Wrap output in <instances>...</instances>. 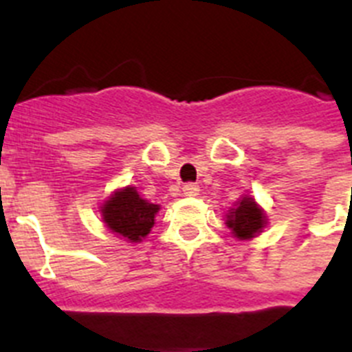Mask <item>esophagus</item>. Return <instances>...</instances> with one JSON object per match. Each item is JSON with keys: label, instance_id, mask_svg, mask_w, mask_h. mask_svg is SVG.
I'll use <instances>...</instances> for the list:
<instances>
[{"label": "esophagus", "instance_id": "1", "mask_svg": "<svg viewBox=\"0 0 352 352\" xmlns=\"http://www.w3.org/2000/svg\"><path fill=\"white\" fill-rule=\"evenodd\" d=\"M183 194L188 195V197H195V195H199V185H195V183H186L183 186Z\"/></svg>", "mask_w": 352, "mask_h": 352}]
</instances>
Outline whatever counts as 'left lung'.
Wrapping results in <instances>:
<instances>
[{"mask_svg": "<svg viewBox=\"0 0 352 352\" xmlns=\"http://www.w3.org/2000/svg\"><path fill=\"white\" fill-rule=\"evenodd\" d=\"M226 223L232 231L234 238L250 239L263 232L264 226L268 223V219L259 208V204L252 197L245 195L226 214Z\"/></svg>", "mask_w": 352, "mask_h": 352, "instance_id": "left-lung-1", "label": "left lung"}]
</instances>
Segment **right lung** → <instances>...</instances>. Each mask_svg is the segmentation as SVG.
<instances>
[{
    "mask_svg": "<svg viewBox=\"0 0 352 352\" xmlns=\"http://www.w3.org/2000/svg\"><path fill=\"white\" fill-rule=\"evenodd\" d=\"M158 210L160 206L142 199L135 186H125L114 192L102 204L100 211L105 226L114 234L125 238L129 243H139L151 231Z\"/></svg>",
    "mask_w": 352,
    "mask_h": 352,
    "instance_id": "1",
    "label": "right lung"
}]
</instances>
